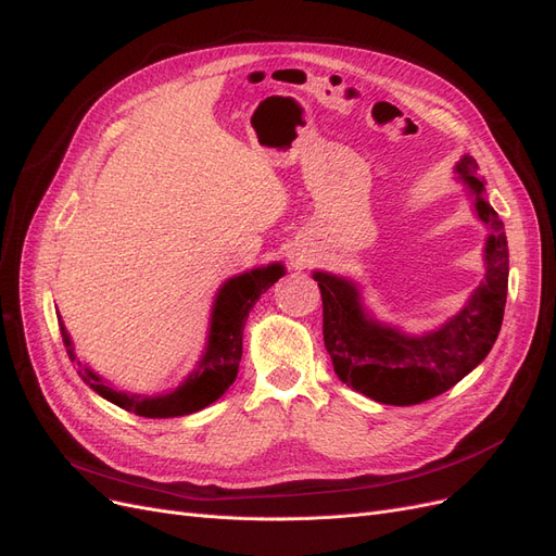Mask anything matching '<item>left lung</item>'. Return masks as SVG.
Masks as SVG:
<instances>
[{
	"label": "left lung",
	"mask_w": 556,
	"mask_h": 556,
	"mask_svg": "<svg viewBox=\"0 0 556 556\" xmlns=\"http://www.w3.org/2000/svg\"><path fill=\"white\" fill-rule=\"evenodd\" d=\"M478 220L486 227L484 280L457 315L425 333H406L378 319L364 304L357 280L315 271L323 294L325 348L333 371L355 392L387 406H415L447 392L490 355L508 296V239L498 213L484 197L478 162L454 164Z\"/></svg>",
	"instance_id": "left-lung-1"
}]
</instances>
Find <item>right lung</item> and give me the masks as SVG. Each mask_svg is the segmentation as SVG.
<instances>
[{
	"label": "right lung",
	"instance_id": "add662e5",
	"mask_svg": "<svg viewBox=\"0 0 556 556\" xmlns=\"http://www.w3.org/2000/svg\"><path fill=\"white\" fill-rule=\"evenodd\" d=\"M282 276L285 266L280 262H274L266 266L250 268V271L231 276L223 282V288L217 290L211 308L204 352H201L194 371L172 392L143 396L117 390V387L106 382L102 376L94 374L90 366H86L76 357L72 336L66 331L62 317L58 315L66 355L78 364V376L90 390H94L99 396L115 403L117 408H123L127 413L153 419L197 413L220 399L229 390V384L237 380L239 362L243 355V327L248 313L257 304L260 296Z\"/></svg>",
	"mask_w": 556,
	"mask_h": 556
}]
</instances>
